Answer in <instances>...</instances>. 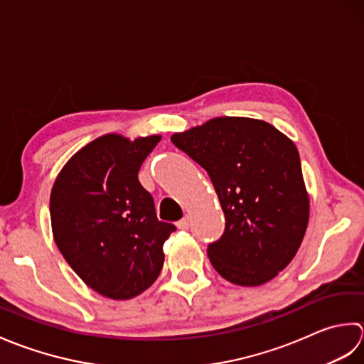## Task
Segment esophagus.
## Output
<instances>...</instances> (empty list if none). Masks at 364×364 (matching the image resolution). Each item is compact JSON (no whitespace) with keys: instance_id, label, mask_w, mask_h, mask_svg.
<instances>
[{"instance_id":"obj_1","label":"esophagus","mask_w":364,"mask_h":364,"mask_svg":"<svg viewBox=\"0 0 364 364\" xmlns=\"http://www.w3.org/2000/svg\"><path fill=\"white\" fill-rule=\"evenodd\" d=\"M176 226L179 228V229H182V231H187V229L190 228V218L185 217V218L179 220V221H177V223H176Z\"/></svg>"}]
</instances>
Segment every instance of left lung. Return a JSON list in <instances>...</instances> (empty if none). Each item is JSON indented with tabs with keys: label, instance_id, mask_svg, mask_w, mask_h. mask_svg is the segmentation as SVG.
Here are the masks:
<instances>
[{
	"label": "left lung",
	"instance_id": "obj_1",
	"mask_svg": "<svg viewBox=\"0 0 364 364\" xmlns=\"http://www.w3.org/2000/svg\"><path fill=\"white\" fill-rule=\"evenodd\" d=\"M171 141L205 169L225 212L223 235L207 247L213 269L239 286L275 278L299 251L309 220L295 144L269 122L231 116Z\"/></svg>",
	"mask_w": 364,
	"mask_h": 364
}]
</instances>
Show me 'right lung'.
Wrapping results in <instances>:
<instances>
[{
    "mask_svg": "<svg viewBox=\"0 0 364 364\" xmlns=\"http://www.w3.org/2000/svg\"><path fill=\"white\" fill-rule=\"evenodd\" d=\"M160 135L130 141L108 133L65 163L51 188V229L73 272L103 296L129 300L159 278L163 243L176 226L159 221L138 171Z\"/></svg>",
    "mask_w": 364,
    "mask_h": 364,
    "instance_id": "obj_1",
    "label": "right lung"
}]
</instances>
